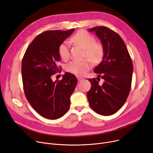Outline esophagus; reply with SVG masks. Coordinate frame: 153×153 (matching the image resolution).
Returning <instances> with one entry per match:
<instances>
[{
	"label": "esophagus",
	"mask_w": 153,
	"mask_h": 153,
	"mask_svg": "<svg viewBox=\"0 0 153 153\" xmlns=\"http://www.w3.org/2000/svg\"><path fill=\"white\" fill-rule=\"evenodd\" d=\"M77 77V79H78V81H82V80H83V78H82V77Z\"/></svg>",
	"instance_id": "1"
}]
</instances>
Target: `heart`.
Listing matches in <instances>:
<instances>
[{"mask_svg":"<svg viewBox=\"0 0 153 153\" xmlns=\"http://www.w3.org/2000/svg\"><path fill=\"white\" fill-rule=\"evenodd\" d=\"M71 42L82 48L85 51V56L94 63L100 62L103 58L104 50L103 45L95 42L94 36L86 31L79 30L71 38ZM58 53L60 58L66 60L69 56V42H62L58 48ZM92 67V63L89 59L82 61H72L66 66L68 72L77 76H82Z\"/></svg>","mask_w":153,"mask_h":153,"instance_id":"b5f03b06","label":"heart"}]
</instances>
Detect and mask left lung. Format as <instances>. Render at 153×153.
I'll return each mask as SVG.
<instances>
[{
	"label": "left lung",
	"mask_w": 153,
	"mask_h": 153,
	"mask_svg": "<svg viewBox=\"0 0 153 153\" xmlns=\"http://www.w3.org/2000/svg\"><path fill=\"white\" fill-rule=\"evenodd\" d=\"M89 31H94L100 39L104 54L102 61L94 71L99 77L88 80L91 88L87 94V99L96 113L108 116L121 108L129 95L133 63L123 40L116 32L102 26ZM99 76L104 80L102 85L98 82Z\"/></svg>",
	"instance_id": "1"
}]
</instances>
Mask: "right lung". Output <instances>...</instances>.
Instances as JSON below:
<instances>
[{"instance_id": "right-lung-1", "label": "right lung", "mask_w": 153, "mask_h": 153, "mask_svg": "<svg viewBox=\"0 0 153 153\" xmlns=\"http://www.w3.org/2000/svg\"><path fill=\"white\" fill-rule=\"evenodd\" d=\"M74 29L50 30L38 35L27 48L22 62L23 90L31 106L42 117L50 120L61 118L70 107V97L77 79L66 72L61 81L53 82L60 61L59 46Z\"/></svg>"}]
</instances>
